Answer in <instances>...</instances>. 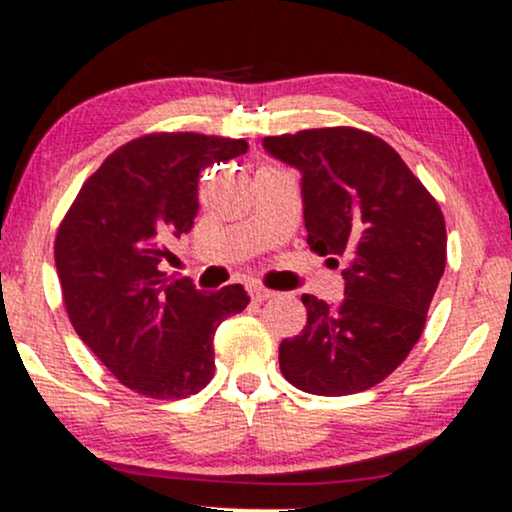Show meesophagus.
Returning <instances> with one entry per match:
<instances>
[{"label": "esophagus", "mask_w": 512, "mask_h": 512, "mask_svg": "<svg viewBox=\"0 0 512 512\" xmlns=\"http://www.w3.org/2000/svg\"><path fill=\"white\" fill-rule=\"evenodd\" d=\"M274 295H276L274 290H267V288H250L252 302H267V300H271V297H274Z\"/></svg>", "instance_id": "obj_1"}]
</instances>
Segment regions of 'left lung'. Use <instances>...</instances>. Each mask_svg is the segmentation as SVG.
<instances>
[{"mask_svg":"<svg viewBox=\"0 0 512 512\" xmlns=\"http://www.w3.org/2000/svg\"><path fill=\"white\" fill-rule=\"evenodd\" d=\"M262 146L302 174L309 248L347 262L338 304L302 295L307 326L278 347L283 378L321 397L364 392L423 333L446 264L442 210L401 155L364 129H302Z\"/></svg>","mask_w":512,"mask_h":512,"instance_id":"8db88e82","label":"left lung"}]
</instances>
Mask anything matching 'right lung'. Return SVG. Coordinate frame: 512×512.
Wrapping results in <instances>:
<instances>
[{"instance_id": "obj_1", "label": "right lung", "mask_w": 512, "mask_h": 512, "mask_svg": "<svg viewBox=\"0 0 512 512\" xmlns=\"http://www.w3.org/2000/svg\"><path fill=\"white\" fill-rule=\"evenodd\" d=\"M245 139L146 134L120 146L82 184L58 226L54 257L80 340L129 390L184 399L215 375L217 326L243 312V286L200 293L160 271L189 234L205 167L238 158Z\"/></svg>"}]
</instances>
